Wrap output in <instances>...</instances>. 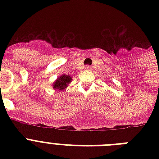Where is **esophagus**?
I'll list each match as a JSON object with an SVG mask.
<instances>
[{"label": "esophagus", "instance_id": "obj_1", "mask_svg": "<svg viewBox=\"0 0 159 159\" xmlns=\"http://www.w3.org/2000/svg\"><path fill=\"white\" fill-rule=\"evenodd\" d=\"M85 69L86 70H91V67L90 66H85Z\"/></svg>", "mask_w": 159, "mask_h": 159}]
</instances>
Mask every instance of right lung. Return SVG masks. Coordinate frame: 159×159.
<instances>
[{
    "mask_svg": "<svg viewBox=\"0 0 159 159\" xmlns=\"http://www.w3.org/2000/svg\"><path fill=\"white\" fill-rule=\"evenodd\" d=\"M72 77L69 76V75H62V76H60L59 77H57V79L53 82V89H57V90H63L65 89L66 87L68 86L70 82H72Z\"/></svg>",
    "mask_w": 159,
    "mask_h": 159,
    "instance_id": "1",
    "label": "right lung"
}]
</instances>
